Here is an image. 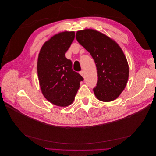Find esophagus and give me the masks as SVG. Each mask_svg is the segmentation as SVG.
I'll return each instance as SVG.
<instances>
[{"label": "esophagus", "mask_w": 156, "mask_h": 156, "mask_svg": "<svg viewBox=\"0 0 156 156\" xmlns=\"http://www.w3.org/2000/svg\"><path fill=\"white\" fill-rule=\"evenodd\" d=\"M79 73L81 75V76H82L83 77H84V72H83V71H81V72H79Z\"/></svg>", "instance_id": "34e87169"}]
</instances>
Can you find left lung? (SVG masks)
Wrapping results in <instances>:
<instances>
[{
	"mask_svg": "<svg viewBox=\"0 0 156 156\" xmlns=\"http://www.w3.org/2000/svg\"><path fill=\"white\" fill-rule=\"evenodd\" d=\"M76 39L96 63L98 83L93 88L99 100H115L124 90L129 77V66L120 46L109 37L93 29L77 32Z\"/></svg>",
	"mask_w": 156,
	"mask_h": 156,
	"instance_id": "obj_1",
	"label": "left lung"
}]
</instances>
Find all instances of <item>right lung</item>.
Here are the masks:
<instances>
[{
  "mask_svg": "<svg viewBox=\"0 0 156 156\" xmlns=\"http://www.w3.org/2000/svg\"><path fill=\"white\" fill-rule=\"evenodd\" d=\"M75 38L74 32L55 34L42 46L37 59L39 83L44 97L54 105L66 107L73 103L83 81L72 69V62L65 57Z\"/></svg>",
  "mask_w": 156,
  "mask_h": 156,
  "instance_id": "add662e5",
  "label": "right lung"
}]
</instances>
